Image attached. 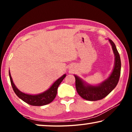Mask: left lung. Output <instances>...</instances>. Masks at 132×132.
Returning <instances> with one entry per match:
<instances>
[{
    "mask_svg": "<svg viewBox=\"0 0 132 132\" xmlns=\"http://www.w3.org/2000/svg\"><path fill=\"white\" fill-rule=\"evenodd\" d=\"M114 54L115 63L113 70L109 77L97 85H90L77 75L76 79V88L77 93L82 98L89 101L102 100L107 96L118 84L121 73V59L116 46L111 39H108Z\"/></svg>",
    "mask_w": 132,
    "mask_h": 132,
    "instance_id": "left-lung-1",
    "label": "left lung"
}]
</instances>
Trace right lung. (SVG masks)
<instances>
[{"mask_svg":"<svg viewBox=\"0 0 132 132\" xmlns=\"http://www.w3.org/2000/svg\"><path fill=\"white\" fill-rule=\"evenodd\" d=\"M9 75H10L11 84L15 94L26 103L32 106H44L51 103L56 96L59 85L66 76L65 74H64L61 77L57 79L46 91L38 94L32 95L24 93L20 91L14 84L10 71H9Z\"/></svg>","mask_w":132,"mask_h":132,"instance_id":"add662e5","label":"right lung"}]
</instances>
